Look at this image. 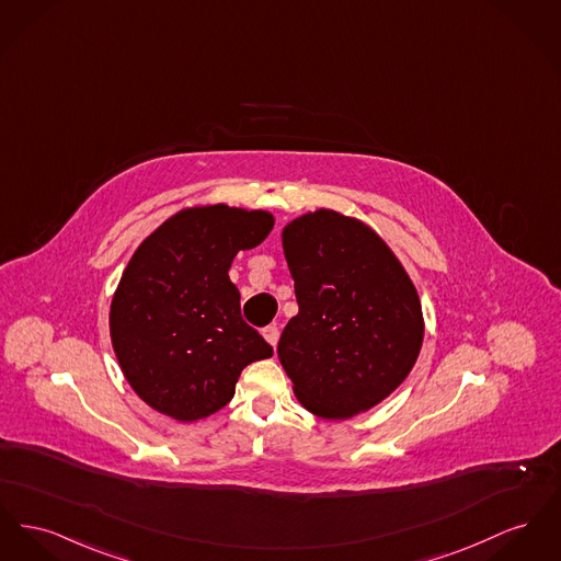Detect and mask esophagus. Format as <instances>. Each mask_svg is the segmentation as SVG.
Listing matches in <instances>:
<instances>
[{"label":"esophagus","mask_w":561,"mask_h":561,"mask_svg":"<svg viewBox=\"0 0 561 561\" xmlns=\"http://www.w3.org/2000/svg\"><path fill=\"white\" fill-rule=\"evenodd\" d=\"M263 336L266 339V343L268 345H277V341H279V329L273 324V327H266V329H263Z\"/></svg>","instance_id":"esophagus-1"}]
</instances>
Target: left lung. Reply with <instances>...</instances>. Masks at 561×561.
Instances as JSON below:
<instances>
[{"instance_id":"8db88e82","label":"left lung","mask_w":561,"mask_h":561,"mask_svg":"<svg viewBox=\"0 0 561 561\" xmlns=\"http://www.w3.org/2000/svg\"><path fill=\"white\" fill-rule=\"evenodd\" d=\"M298 313L277 356L298 402L347 420L407 379L424 341L417 290L388 243L360 220L316 209L282 231Z\"/></svg>"}]
</instances>
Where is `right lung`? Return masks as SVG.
<instances>
[{
	"instance_id": "right-lung-1",
	"label": "right lung",
	"mask_w": 561,
	"mask_h": 561,
	"mask_svg": "<svg viewBox=\"0 0 561 561\" xmlns=\"http://www.w3.org/2000/svg\"><path fill=\"white\" fill-rule=\"evenodd\" d=\"M273 216L225 203L186 207L148 234L110 307V336L129 386L154 411L197 422L234 396L248 364L273 347L241 318L229 279L239 250L263 243Z\"/></svg>"
}]
</instances>
